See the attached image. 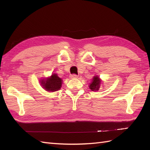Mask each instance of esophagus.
Wrapping results in <instances>:
<instances>
[{
  "instance_id": "1",
  "label": "esophagus",
  "mask_w": 150,
  "mask_h": 150,
  "mask_svg": "<svg viewBox=\"0 0 150 150\" xmlns=\"http://www.w3.org/2000/svg\"><path fill=\"white\" fill-rule=\"evenodd\" d=\"M69 77H70V79H76V78L78 77V75H75V74H73V75H70Z\"/></svg>"
}]
</instances>
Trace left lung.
<instances>
[{"label":"left lung","mask_w":150,"mask_h":150,"mask_svg":"<svg viewBox=\"0 0 150 150\" xmlns=\"http://www.w3.org/2000/svg\"><path fill=\"white\" fill-rule=\"evenodd\" d=\"M100 83L101 80L99 77L98 76H95L92 79V81L90 86H89V88H90V90H91V91H98L100 88Z\"/></svg>","instance_id":"1"}]
</instances>
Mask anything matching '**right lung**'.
<instances>
[{"instance_id": "right-lung-1", "label": "right lung", "mask_w": 150, "mask_h": 150, "mask_svg": "<svg viewBox=\"0 0 150 150\" xmlns=\"http://www.w3.org/2000/svg\"><path fill=\"white\" fill-rule=\"evenodd\" d=\"M62 80L55 73H53L48 78L41 79L40 84L47 91L54 92L60 90L62 86Z\"/></svg>"}]
</instances>
